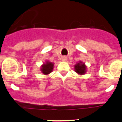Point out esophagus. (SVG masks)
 Instances as JSON below:
<instances>
[{
    "label": "esophagus",
    "mask_w": 122,
    "mask_h": 122,
    "mask_svg": "<svg viewBox=\"0 0 122 122\" xmlns=\"http://www.w3.org/2000/svg\"><path fill=\"white\" fill-rule=\"evenodd\" d=\"M62 61H64V62H66L67 61V58L66 57H62Z\"/></svg>",
    "instance_id": "34e87169"
}]
</instances>
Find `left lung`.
Returning a JSON list of instances; mask_svg holds the SVG:
<instances>
[{
    "mask_svg": "<svg viewBox=\"0 0 122 122\" xmlns=\"http://www.w3.org/2000/svg\"><path fill=\"white\" fill-rule=\"evenodd\" d=\"M75 72L79 75H84L86 72V66L85 63L81 61H79L74 65Z\"/></svg>",
    "mask_w": 122,
    "mask_h": 122,
    "instance_id": "obj_1",
    "label": "left lung"
}]
</instances>
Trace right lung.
<instances>
[{
  "instance_id": "obj_1",
  "label": "right lung",
  "mask_w": 122,
  "mask_h": 122,
  "mask_svg": "<svg viewBox=\"0 0 122 122\" xmlns=\"http://www.w3.org/2000/svg\"><path fill=\"white\" fill-rule=\"evenodd\" d=\"M54 63L47 60L45 63H43V65H41V71L43 74L47 75L52 72V70H54Z\"/></svg>"
}]
</instances>
